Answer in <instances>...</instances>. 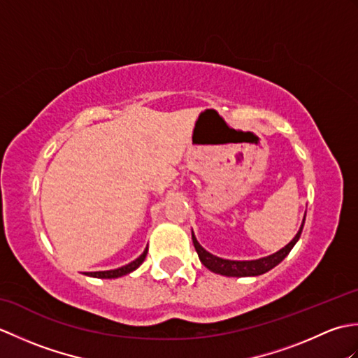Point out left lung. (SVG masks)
<instances>
[{"label":"left lung","instance_id":"1","mask_svg":"<svg viewBox=\"0 0 358 358\" xmlns=\"http://www.w3.org/2000/svg\"><path fill=\"white\" fill-rule=\"evenodd\" d=\"M303 224H305V218H303ZM303 224L300 227V231L296 232L294 240L289 243V245H286L283 249H280L275 254L260 258V260H250V262L224 260V258L215 257V255L209 254L208 250H204L200 246V243L196 241L194 232H192V241H194L196 254H199L200 262L206 266L209 271L220 273V275H226V277H255V275H262V273L271 271L272 268H275L278 263L285 260V257L291 252V249L295 246V243L299 241L301 231H303Z\"/></svg>","mask_w":358,"mask_h":358}]
</instances>
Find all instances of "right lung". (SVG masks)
<instances>
[{
    "mask_svg": "<svg viewBox=\"0 0 358 358\" xmlns=\"http://www.w3.org/2000/svg\"><path fill=\"white\" fill-rule=\"evenodd\" d=\"M148 255V248L144 249V252L134 260L132 263H129L126 266H121L118 269H112V271H100V272H87V275L90 277H96V278H117V277H123L126 273H131L132 271H135L138 266L144 262V258Z\"/></svg>",
    "mask_w": 358,
    "mask_h": 358,
    "instance_id": "right-lung-1",
    "label": "right lung"
}]
</instances>
